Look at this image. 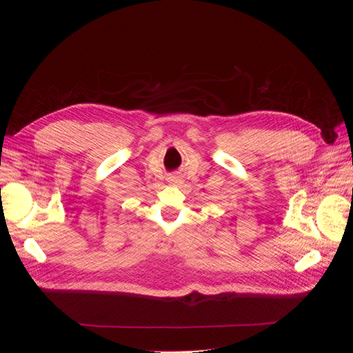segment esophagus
<instances>
[{
  "instance_id": "obj_1",
  "label": "esophagus",
  "mask_w": 353,
  "mask_h": 353,
  "mask_svg": "<svg viewBox=\"0 0 353 353\" xmlns=\"http://www.w3.org/2000/svg\"><path fill=\"white\" fill-rule=\"evenodd\" d=\"M170 184H172V185H181V184H183V178H181V176H174L172 179H170Z\"/></svg>"
}]
</instances>
